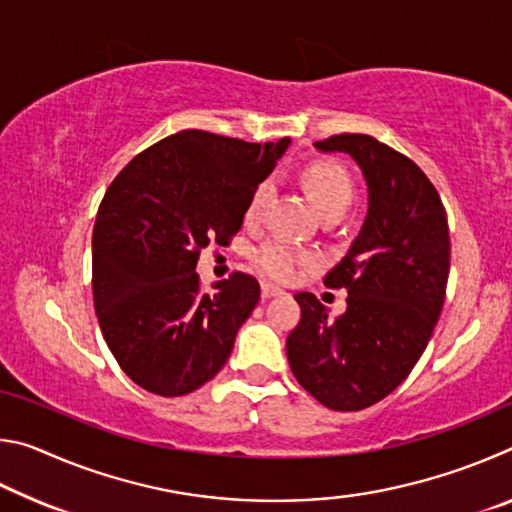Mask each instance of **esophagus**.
Instances as JSON below:
<instances>
[{
  "label": "esophagus",
  "instance_id": "34e87169",
  "mask_svg": "<svg viewBox=\"0 0 512 512\" xmlns=\"http://www.w3.org/2000/svg\"><path fill=\"white\" fill-rule=\"evenodd\" d=\"M275 296H282V289L275 287V284H271V282H262V298L268 300V298H275Z\"/></svg>",
  "mask_w": 512,
  "mask_h": 512
}]
</instances>
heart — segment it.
<instances>
[{
  "instance_id": "1",
  "label": "heart",
  "mask_w": 512,
  "mask_h": 512,
  "mask_svg": "<svg viewBox=\"0 0 512 512\" xmlns=\"http://www.w3.org/2000/svg\"><path fill=\"white\" fill-rule=\"evenodd\" d=\"M302 180H305L307 194L311 201H314L316 210L327 216V214H341L348 212V207L354 201V183L348 169L341 167L339 162L332 160H318L311 162L309 167L302 173ZM268 196H271V183L259 185L253 196H250L248 207H246V221L255 223L259 216L264 214V207ZM307 255H302L300 250L293 248L291 244L282 239H271L257 248L255 253V264L264 275L273 277V280L287 282L296 275L298 266L307 262Z\"/></svg>"
}]
</instances>
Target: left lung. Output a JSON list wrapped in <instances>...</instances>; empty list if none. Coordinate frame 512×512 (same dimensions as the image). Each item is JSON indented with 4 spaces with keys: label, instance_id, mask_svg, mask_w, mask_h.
Returning <instances> with one entry per match:
<instances>
[{
    "label": "left lung",
    "instance_id": "left-lung-1",
    "mask_svg": "<svg viewBox=\"0 0 512 512\" xmlns=\"http://www.w3.org/2000/svg\"><path fill=\"white\" fill-rule=\"evenodd\" d=\"M348 153L368 185V214L345 257L325 275L348 289V309L329 318L314 293H298L300 323L287 339L293 375L332 411H361L409 377L443 311L449 228L422 169L370 135L314 144Z\"/></svg>",
    "mask_w": 512,
    "mask_h": 512
}]
</instances>
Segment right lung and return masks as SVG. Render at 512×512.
<instances>
[{"mask_svg": "<svg viewBox=\"0 0 512 512\" xmlns=\"http://www.w3.org/2000/svg\"><path fill=\"white\" fill-rule=\"evenodd\" d=\"M289 144L180 131L112 180L92 232L94 309L112 357L144 391L187 395L228 361L259 284L235 273L207 293L198 255L237 235Z\"/></svg>", "mask_w": 512, "mask_h": 512, "instance_id": "right-lung-1", "label": "right lung"}]
</instances>
